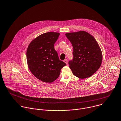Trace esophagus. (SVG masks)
<instances>
[{
    "instance_id": "34e87169",
    "label": "esophagus",
    "mask_w": 121,
    "mask_h": 121,
    "mask_svg": "<svg viewBox=\"0 0 121 121\" xmlns=\"http://www.w3.org/2000/svg\"><path fill=\"white\" fill-rule=\"evenodd\" d=\"M64 62L67 65L68 64V60L67 59H65V60H64Z\"/></svg>"
}]
</instances>
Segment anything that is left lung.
Returning a JSON list of instances; mask_svg holds the SVG:
<instances>
[{"mask_svg":"<svg viewBox=\"0 0 121 121\" xmlns=\"http://www.w3.org/2000/svg\"><path fill=\"white\" fill-rule=\"evenodd\" d=\"M72 44L73 59L69 61V68L74 75L83 79L91 76L100 68L103 54L94 37L84 31L66 33Z\"/></svg>","mask_w":121,"mask_h":121,"instance_id":"obj_1","label":"left lung"}]
</instances>
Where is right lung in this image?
<instances>
[{"label":"right lung","mask_w":121,"mask_h":121,"mask_svg":"<svg viewBox=\"0 0 121 121\" xmlns=\"http://www.w3.org/2000/svg\"><path fill=\"white\" fill-rule=\"evenodd\" d=\"M60 33L48 32L39 35L29 45L26 51L28 67L37 79L51 83L60 75L66 64L60 60L54 44Z\"/></svg>","instance_id":"obj_1"}]
</instances>
